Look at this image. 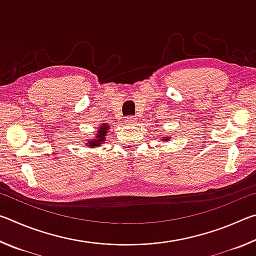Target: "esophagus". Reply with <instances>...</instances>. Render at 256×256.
I'll return each mask as SVG.
<instances>
[{
	"label": "esophagus",
	"instance_id": "obj_1",
	"mask_svg": "<svg viewBox=\"0 0 256 256\" xmlns=\"http://www.w3.org/2000/svg\"><path fill=\"white\" fill-rule=\"evenodd\" d=\"M125 125H128V126H136V120L133 116H128V118H124Z\"/></svg>",
	"mask_w": 256,
	"mask_h": 256
}]
</instances>
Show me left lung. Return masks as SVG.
I'll return each mask as SVG.
<instances>
[{
    "mask_svg": "<svg viewBox=\"0 0 256 256\" xmlns=\"http://www.w3.org/2000/svg\"><path fill=\"white\" fill-rule=\"evenodd\" d=\"M170 136H167V138H162V140H164V141H168V140H170Z\"/></svg>",
    "mask_w": 256,
    "mask_h": 256,
    "instance_id": "1",
    "label": "left lung"
}]
</instances>
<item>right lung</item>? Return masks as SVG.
Listing matches in <instances>:
<instances>
[{
    "mask_svg": "<svg viewBox=\"0 0 256 256\" xmlns=\"http://www.w3.org/2000/svg\"><path fill=\"white\" fill-rule=\"evenodd\" d=\"M108 131H110V125L107 123L100 124V128H98L97 133L94 134V138L92 140H86L88 141V148H97V146H100L102 142L106 140Z\"/></svg>",
    "mask_w": 256,
    "mask_h": 256,
    "instance_id": "obj_1",
    "label": "right lung"
}]
</instances>
